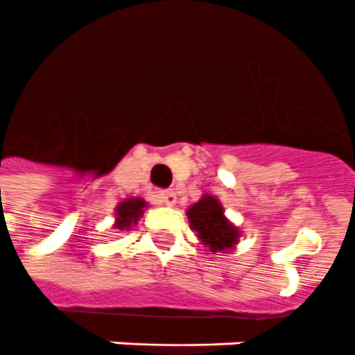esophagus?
<instances>
[{"label": "esophagus", "mask_w": 355, "mask_h": 355, "mask_svg": "<svg viewBox=\"0 0 355 355\" xmlns=\"http://www.w3.org/2000/svg\"><path fill=\"white\" fill-rule=\"evenodd\" d=\"M159 198L164 205H175V201H178V196L174 191H161Z\"/></svg>", "instance_id": "esophagus-1"}]
</instances>
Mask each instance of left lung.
I'll list each match as a JSON object with an SVG mask.
<instances>
[{
	"mask_svg": "<svg viewBox=\"0 0 355 355\" xmlns=\"http://www.w3.org/2000/svg\"><path fill=\"white\" fill-rule=\"evenodd\" d=\"M187 214L192 229L198 232L201 242L211 248V253H223L236 243L238 229L227 222L222 205L212 196L201 198Z\"/></svg>",
	"mask_w": 355,
	"mask_h": 355,
	"instance_id": "left-lung-1",
	"label": "left lung"
}]
</instances>
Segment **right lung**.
Returning a JSON list of instances; mask_svg holds the SVG:
<instances>
[{
	"instance_id": "right-lung-1",
	"label": "right lung",
	"mask_w": 355,
	"mask_h": 355,
	"mask_svg": "<svg viewBox=\"0 0 355 355\" xmlns=\"http://www.w3.org/2000/svg\"><path fill=\"white\" fill-rule=\"evenodd\" d=\"M143 200H126L117 207V229H132V223H137L139 216L143 214Z\"/></svg>"
}]
</instances>
